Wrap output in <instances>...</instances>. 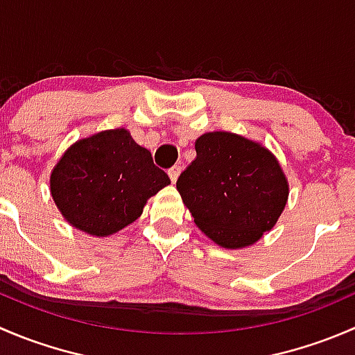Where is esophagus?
Returning <instances> with one entry per match:
<instances>
[{"label":"esophagus","mask_w":355,"mask_h":355,"mask_svg":"<svg viewBox=\"0 0 355 355\" xmlns=\"http://www.w3.org/2000/svg\"><path fill=\"white\" fill-rule=\"evenodd\" d=\"M180 171H182V168L180 166H177V164H175V166H171L170 170H168V177H170V180L173 182H177V178H178V175H180Z\"/></svg>","instance_id":"obj_1"}]
</instances>
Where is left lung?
Here are the masks:
<instances>
[{"label": "left lung", "instance_id": "8db88e82", "mask_svg": "<svg viewBox=\"0 0 355 355\" xmlns=\"http://www.w3.org/2000/svg\"><path fill=\"white\" fill-rule=\"evenodd\" d=\"M196 159L177 191L199 230L225 249L252 245L284 213L288 182L259 142L232 132H207L196 141Z\"/></svg>", "mask_w": 355, "mask_h": 355}]
</instances>
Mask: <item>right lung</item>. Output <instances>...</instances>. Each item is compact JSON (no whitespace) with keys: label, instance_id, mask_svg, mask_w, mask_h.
Wrapping results in <instances>:
<instances>
[{"label":"right lung","instance_id":"obj_1","mask_svg":"<svg viewBox=\"0 0 355 355\" xmlns=\"http://www.w3.org/2000/svg\"><path fill=\"white\" fill-rule=\"evenodd\" d=\"M170 184L125 128L98 132L63 153L49 178L63 218L94 237H108L142 214L149 198Z\"/></svg>","mask_w":355,"mask_h":355}]
</instances>
